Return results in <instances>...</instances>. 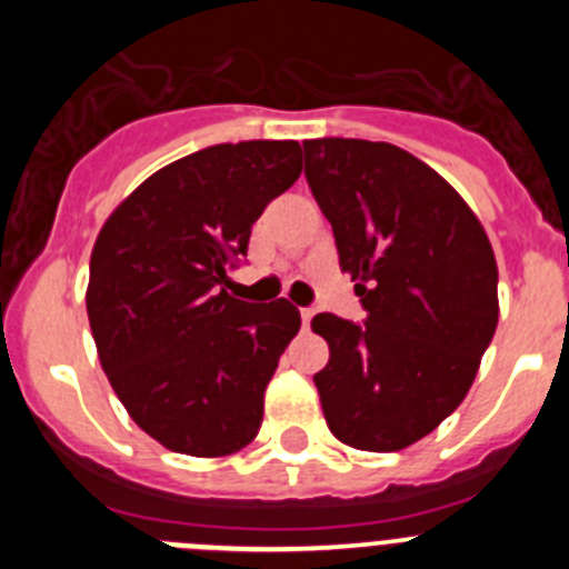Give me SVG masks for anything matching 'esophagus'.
Masks as SVG:
<instances>
[{"instance_id": "1", "label": "esophagus", "mask_w": 569, "mask_h": 569, "mask_svg": "<svg viewBox=\"0 0 569 569\" xmlns=\"http://www.w3.org/2000/svg\"><path fill=\"white\" fill-rule=\"evenodd\" d=\"M299 313H301V325H305V330H308V328H310V321H313V310H310V308H301Z\"/></svg>"}]
</instances>
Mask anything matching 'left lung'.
<instances>
[{
    "label": "left lung",
    "instance_id": "left-lung-1",
    "mask_svg": "<svg viewBox=\"0 0 569 569\" xmlns=\"http://www.w3.org/2000/svg\"><path fill=\"white\" fill-rule=\"evenodd\" d=\"M305 176L367 310L365 325L310 321L330 347L313 376L325 421L356 450H405L465 401L496 333L490 239L453 184L396 144L308 139Z\"/></svg>",
    "mask_w": 569,
    "mask_h": 569
}]
</instances>
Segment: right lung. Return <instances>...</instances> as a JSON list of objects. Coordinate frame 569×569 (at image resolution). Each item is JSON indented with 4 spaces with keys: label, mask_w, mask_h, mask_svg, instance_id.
Returning a JSON list of instances; mask_svg holds the SVG:
<instances>
[{
    "label": "right lung",
    "mask_w": 569,
    "mask_h": 569,
    "mask_svg": "<svg viewBox=\"0 0 569 569\" xmlns=\"http://www.w3.org/2000/svg\"><path fill=\"white\" fill-rule=\"evenodd\" d=\"M299 173L293 139L213 144L156 170L99 230L84 293L99 361L130 419L173 453L219 459L259 433L301 316L288 299H233L228 270Z\"/></svg>",
    "instance_id": "right-lung-1"
}]
</instances>
